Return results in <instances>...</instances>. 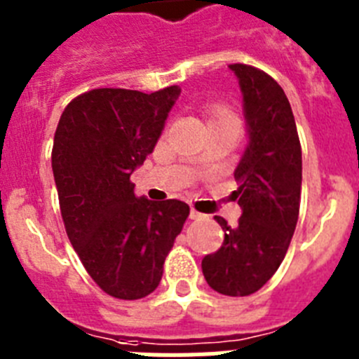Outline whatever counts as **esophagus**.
<instances>
[{
  "instance_id": "34e87169",
  "label": "esophagus",
  "mask_w": 359,
  "mask_h": 359,
  "mask_svg": "<svg viewBox=\"0 0 359 359\" xmlns=\"http://www.w3.org/2000/svg\"><path fill=\"white\" fill-rule=\"evenodd\" d=\"M203 217H205V215H203L201 212L194 210V208H190V219H203Z\"/></svg>"
}]
</instances>
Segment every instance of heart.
I'll return each mask as SVG.
<instances>
[{
    "label": "heart",
    "mask_w": 359,
    "mask_h": 359,
    "mask_svg": "<svg viewBox=\"0 0 359 359\" xmlns=\"http://www.w3.org/2000/svg\"><path fill=\"white\" fill-rule=\"evenodd\" d=\"M221 118H233V115H231L228 109H223V107H215V109L212 111L210 120H221Z\"/></svg>",
    "instance_id": "heart-1"
}]
</instances>
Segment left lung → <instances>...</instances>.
<instances>
[{
  "label": "left lung",
  "mask_w": 359,
  "mask_h": 359,
  "mask_svg": "<svg viewBox=\"0 0 359 359\" xmlns=\"http://www.w3.org/2000/svg\"><path fill=\"white\" fill-rule=\"evenodd\" d=\"M228 68L239 81L248 144L233 176L243 214L237 226L223 217V246L203 259L208 286L226 297L261 290L282 264L300 210L302 149L290 100L268 73L246 65Z\"/></svg>",
  "instance_id": "1"
}]
</instances>
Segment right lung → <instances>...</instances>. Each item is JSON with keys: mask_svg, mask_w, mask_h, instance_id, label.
Masks as SVG:
<instances>
[{"mask_svg": "<svg viewBox=\"0 0 359 359\" xmlns=\"http://www.w3.org/2000/svg\"><path fill=\"white\" fill-rule=\"evenodd\" d=\"M182 90L100 88L73 98L52 151L62 221L100 290L138 300L156 290L163 262L189 217L180 199L136 198L131 174L151 154Z\"/></svg>", "mask_w": 359, "mask_h": 359, "instance_id": "obj_1", "label": "right lung"}]
</instances>
